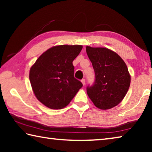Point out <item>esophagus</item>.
Wrapping results in <instances>:
<instances>
[{"mask_svg":"<svg viewBox=\"0 0 152 152\" xmlns=\"http://www.w3.org/2000/svg\"><path fill=\"white\" fill-rule=\"evenodd\" d=\"M81 82H82V84H83V85L84 86L85 85V84H86V81H85V79H82V80H81Z\"/></svg>","mask_w":152,"mask_h":152,"instance_id":"obj_1","label":"esophagus"}]
</instances>
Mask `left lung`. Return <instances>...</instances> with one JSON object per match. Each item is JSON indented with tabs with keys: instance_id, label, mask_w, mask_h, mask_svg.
Here are the masks:
<instances>
[{
	"instance_id": "1",
	"label": "left lung",
	"mask_w": 152,
	"mask_h": 152,
	"mask_svg": "<svg viewBox=\"0 0 152 152\" xmlns=\"http://www.w3.org/2000/svg\"><path fill=\"white\" fill-rule=\"evenodd\" d=\"M95 73L94 83L87 94L97 108L107 110L119 104L129 88L131 76L127 65L115 51L105 48L86 47Z\"/></svg>"
}]
</instances>
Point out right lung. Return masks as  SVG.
I'll return each instance as SVG.
<instances>
[{"mask_svg":"<svg viewBox=\"0 0 152 152\" xmlns=\"http://www.w3.org/2000/svg\"><path fill=\"white\" fill-rule=\"evenodd\" d=\"M80 45H56L48 49L31 67L29 80L36 98L51 109L66 107L82 87L74 78V61Z\"/></svg>","mask_w":152,"mask_h":152,"instance_id":"add662e5","label":"right lung"}]
</instances>
